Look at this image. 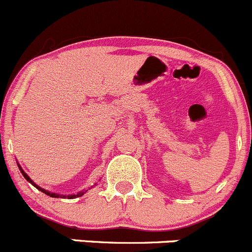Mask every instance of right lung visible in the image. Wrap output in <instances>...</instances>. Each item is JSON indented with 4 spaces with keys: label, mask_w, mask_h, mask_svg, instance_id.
Segmentation results:
<instances>
[{
    "label": "right lung",
    "mask_w": 252,
    "mask_h": 252,
    "mask_svg": "<svg viewBox=\"0 0 252 252\" xmlns=\"http://www.w3.org/2000/svg\"><path fill=\"white\" fill-rule=\"evenodd\" d=\"M20 170H22V168H20ZM22 173H23V175H24V177H25V178H27V181H29V182H31V183H32V181H31V180H30V178H29V176H28V175H27V173H24V171H23V170H22ZM32 184H33V186H35V187H36V188H37V189H40V190H41V191H43V193H46V194H47V195H49V196H52V198H57V196H59V195H58V194H54V193H49V191H47V190H45V189L40 188V187H37V186H36V184H35V183H32ZM82 194H84V191H82V193H79V194H76V195H69V196H68V198H71V199H74V198H76V196H81V195H82Z\"/></svg>",
    "instance_id": "1"
}]
</instances>
